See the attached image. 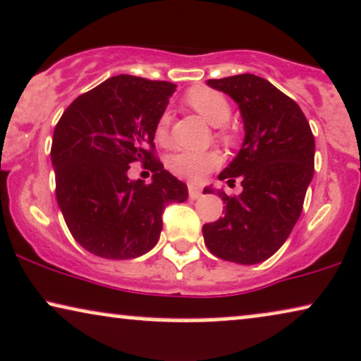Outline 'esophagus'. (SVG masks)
I'll return each instance as SVG.
<instances>
[{
    "label": "esophagus",
    "instance_id": "34e87169",
    "mask_svg": "<svg viewBox=\"0 0 361 361\" xmlns=\"http://www.w3.org/2000/svg\"><path fill=\"white\" fill-rule=\"evenodd\" d=\"M188 195L192 200H197V198H200V195H202V190L195 185H188Z\"/></svg>",
    "mask_w": 361,
    "mask_h": 361
}]
</instances>
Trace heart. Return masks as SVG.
Here are the masks:
<instances>
[{
    "label": "heart",
    "instance_id": "obj_1",
    "mask_svg": "<svg viewBox=\"0 0 361 361\" xmlns=\"http://www.w3.org/2000/svg\"><path fill=\"white\" fill-rule=\"evenodd\" d=\"M185 102L190 109H193L197 114L202 116L208 124L215 126L216 139H220L225 145L235 142L237 134L230 126H227V121L230 119V114H232V106H230L228 99L222 92L205 85H197L192 87L185 94ZM169 123H171V117H169V112L166 111L156 121L154 137L161 145L168 141ZM219 164L220 156L215 151H205V153L180 151V153L171 154L166 159V166L169 171L188 181L203 180Z\"/></svg>",
    "mask_w": 361,
    "mask_h": 361
}]
</instances>
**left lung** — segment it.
<instances>
[{
	"label": "left lung",
	"instance_id": "obj_1",
	"mask_svg": "<svg viewBox=\"0 0 361 361\" xmlns=\"http://www.w3.org/2000/svg\"><path fill=\"white\" fill-rule=\"evenodd\" d=\"M208 85L238 104L245 139L219 176L230 186L240 180L244 190L219 192L225 214L203 225L205 245L228 262H262L281 249L301 215L314 173V136L301 107L262 77L242 73Z\"/></svg>",
	"mask_w": 361,
	"mask_h": 361
}]
</instances>
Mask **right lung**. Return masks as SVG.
<instances>
[{"label": "right lung", "mask_w": 361, "mask_h": 361, "mask_svg": "<svg viewBox=\"0 0 361 361\" xmlns=\"http://www.w3.org/2000/svg\"><path fill=\"white\" fill-rule=\"evenodd\" d=\"M176 85L116 75L79 95L55 126V195L72 237L104 259H134L158 242L163 212L188 188L154 154V126ZM141 161L154 183L131 182Z\"/></svg>", "instance_id": "add662e5"}]
</instances>
